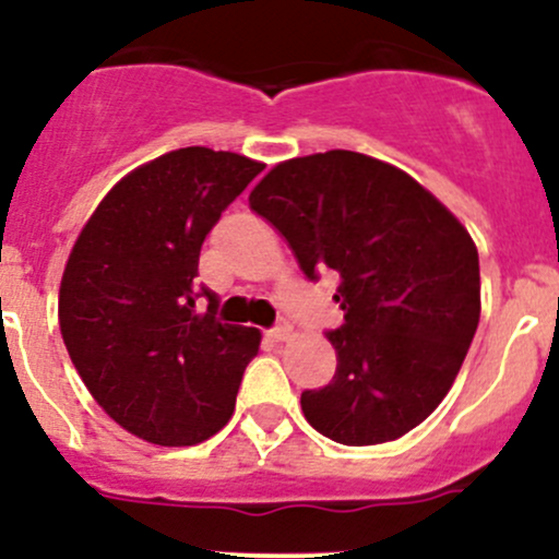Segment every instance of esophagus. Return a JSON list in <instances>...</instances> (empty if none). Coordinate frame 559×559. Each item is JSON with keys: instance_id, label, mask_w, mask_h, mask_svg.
Returning <instances> with one entry per match:
<instances>
[{"instance_id": "1", "label": "esophagus", "mask_w": 559, "mask_h": 559, "mask_svg": "<svg viewBox=\"0 0 559 559\" xmlns=\"http://www.w3.org/2000/svg\"><path fill=\"white\" fill-rule=\"evenodd\" d=\"M267 334H270V340H273V342H286L292 336V326H289V323H278V326L270 329Z\"/></svg>"}]
</instances>
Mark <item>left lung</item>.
<instances>
[{
    "label": "left lung",
    "instance_id": "left-lung-1",
    "mask_svg": "<svg viewBox=\"0 0 559 559\" xmlns=\"http://www.w3.org/2000/svg\"><path fill=\"white\" fill-rule=\"evenodd\" d=\"M249 206L289 241L310 281L340 275L336 373L302 392L305 419L342 445L397 440L427 419L480 321L469 233L406 171L355 151L278 164Z\"/></svg>",
    "mask_w": 559,
    "mask_h": 559
}]
</instances>
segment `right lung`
<instances>
[{
	"label": "right lung",
	"mask_w": 559,
	"mask_h": 559,
	"mask_svg": "<svg viewBox=\"0 0 559 559\" xmlns=\"http://www.w3.org/2000/svg\"><path fill=\"white\" fill-rule=\"evenodd\" d=\"M265 164L193 145L110 188L60 281V334L114 421L156 445L219 432L260 349V331L217 321L199 278L201 243ZM207 310H198V299Z\"/></svg>",
	"instance_id": "obj_1"
}]
</instances>
